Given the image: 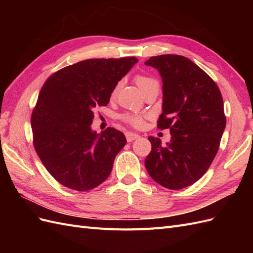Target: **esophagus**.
Masks as SVG:
<instances>
[{
    "label": "esophagus",
    "instance_id": "esophagus-1",
    "mask_svg": "<svg viewBox=\"0 0 253 253\" xmlns=\"http://www.w3.org/2000/svg\"><path fill=\"white\" fill-rule=\"evenodd\" d=\"M126 140H127L128 142H132V141H134V140H136V139H138L140 136H139L138 134H136V133L126 132Z\"/></svg>",
    "mask_w": 253,
    "mask_h": 253
}]
</instances>
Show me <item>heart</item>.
Wrapping results in <instances>:
<instances>
[{
	"mask_svg": "<svg viewBox=\"0 0 253 253\" xmlns=\"http://www.w3.org/2000/svg\"><path fill=\"white\" fill-rule=\"evenodd\" d=\"M135 81L137 83V85L139 86V88H142L144 85H147V84H149L150 82H153L155 80H153L150 77H147V76L138 75V76H136ZM116 89H117V86H116V88H115V90H116ZM121 118L124 121L127 122V124L132 125L133 126H136V127H139L143 125V117H142V115H140V114L126 113L125 115H122Z\"/></svg>",
	"mask_w": 253,
	"mask_h": 253,
	"instance_id": "b5f03b06",
	"label": "heart"
}]
</instances>
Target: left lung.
<instances>
[{"label":"left lung","mask_w":253,"mask_h":253,"mask_svg":"<svg viewBox=\"0 0 253 253\" xmlns=\"http://www.w3.org/2000/svg\"><path fill=\"white\" fill-rule=\"evenodd\" d=\"M163 80V113L158 128H169L170 142L150 136L152 151L144 159L149 175L160 186L179 190L209 169L226 127L220 91L208 75L178 55L151 57L144 63Z\"/></svg>","instance_id":"left-lung-1"}]
</instances>
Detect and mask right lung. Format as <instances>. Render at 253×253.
<instances>
[{
  "mask_svg": "<svg viewBox=\"0 0 253 253\" xmlns=\"http://www.w3.org/2000/svg\"><path fill=\"white\" fill-rule=\"evenodd\" d=\"M137 62L135 57L84 60L44 83L30 120L34 145L61 185L88 191L110 176L126 139L114 127L99 134L93 131V110L109 103L118 82Z\"/></svg>",
  "mask_w": 253,
  "mask_h": 253,
  "instance_id": "1",
  "label": "right lung"
}]
</instances>
